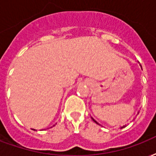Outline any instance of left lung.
<instances>
[{
    "label": "left lung",
    "mask_w": 156,
    "mask_h": 156,
    "mask_svg": "<svg viewBox=\"0 0 156 156\" xmlns=\"http://www.w3.org/2000/svg\"><path fill=\"white\" fill-rule=\"evenodd\" d=\"M140 66H141V65H140ZM91 119H92V120H93L94 122H95V123H97V124H99V123H97V121L95 120V119H93V118H92V117H91ZM99 125H100V124H99ZM125 127H126V125H124V126H123V127H121L120 128H125Z\"/></svg>",
    "instance_id": "obj_1"
}]
</instances>
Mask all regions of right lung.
<instances>
[{"mask_svg":"<svg viewBox=\"0 0 156 156\" xmlns=\"http://www.w3.org/2000/svg\"><path fill=\"white\" fill-rule=\"evenodd\" d=\"M54 126H55V125H54Z\"/></svg>","mask_w":156,"mask_h":156,"instance_id":"obj_1","label":"right lung"}]
</instances>
